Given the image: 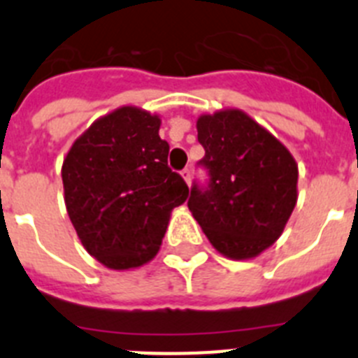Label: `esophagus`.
<instances>
[{"label":"esophagus","instance_id":"1","mask_svg":"<svg viewBox=\"0 0 358 358\" xmlns=\"http://www.w3.org/2000/svg\"><path fill=\"white\" fill-rule=\"evenodd\" d=\"M181 176L185 177V181L188 182V185H189V182H192V170L185 169V170H182V172H181Z\"/></svg>","mask_w":358,"mask_h":358}]
</instances>
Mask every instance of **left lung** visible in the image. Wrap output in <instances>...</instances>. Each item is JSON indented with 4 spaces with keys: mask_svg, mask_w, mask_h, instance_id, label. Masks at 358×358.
Listing matches in <instances>:
<instances>
[{
    "mask_svg": "<svg viewBox=\"0 0 358 358\" xmlns=\"http://www.w3.org/2000/svg\"><path fill=\"white\" fill-rule=\"evenodd\" d=\"M208 182L194 181L188 208L218 252L248 260L273 245L297 201V164L271 132L238 109L197 120Z\"/></svg>",
    "mask_w": 358,
    "mask_h": 358,
    "instance_id": "1",
    "label": "left lung"
}]
</instances>
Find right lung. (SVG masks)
Returning a JSON list of instances; mask_svg holds the SVG:
<instances>
[{
	"label": "right lung",
	"mask_w": 358,
	"mask_h": 358,
	"mask_svg": "<svg viewBox=\"0 0 358 358\" xmlns=\"http://www.w3.org/2000/svg\"><path fill=\"white\" fill-rule=\"evenodd\" d=\"M161 120L120 107L96 120L62 164L69 220L85 251L109 268L140 267L157 255L170 213L188 185L169 166Z\"/></svg>",
	"instance_id": "add662e5"
}]
</instances>
